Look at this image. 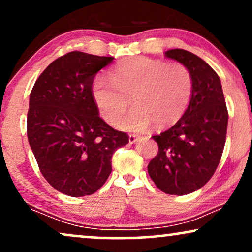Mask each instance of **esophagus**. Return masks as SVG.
I'll use <instances>...</instances> for the list:
<instances>
[{"label":"esophagus","mask_w":252,"mask_h":252,"mask_svg":"<svg viewBox=\"0 0 252 252\" xmlns=\"http://www.w3.org/2000/svg\"><path fill=\"white\" fill-rule=\"evenodd\" d=\"M139 139L138 135H135V133H130L129 135V143L130 144H135V143Z\"/></svg>","instance_id":"esophagus-1"}]
</instances>
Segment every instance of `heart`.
Segmentation results:
<instances>
[{
	"mask_svg": "<svg viewBox=\"0 0 252 252\" xmlns=\"http://www.w3.org/2000/svg\"><path fill=\"white\" fill-rule=\"evenodd\" d=\"M193 93V76L180 63H167L146 57L122 60L111 78L98 76L93 95L103 119L115 123L129 107L137 108L119 123L129 130H144L152 122L158 128L177 123L189 107Z\"/></svg>",
	"mask_w": 252,
	"mask_h": 252,
	"instance_id": "heart-1",
	"label": "heart"
}]
</instances>
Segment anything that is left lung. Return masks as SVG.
<instances>
[{
    "label": "left lung",
    "mask_w": 252,
    "mask_h": 252,
    "mask_svg": "<svg viewBox=\"0 0 252 252\" xmlns=\"http://www.w3.org/2000/svg\"><path fill=\"white\" fill-rule=\"evenodd\" d=\"M165 57L186 66L193 93L181 119L160 135L152 136L159 151L148 165L156 186L172 195H186L207 184L221 160L228 110L219 75L192 52L173 49Z\"/></svg>",
    "instance_id": "1"
}]
</instances>
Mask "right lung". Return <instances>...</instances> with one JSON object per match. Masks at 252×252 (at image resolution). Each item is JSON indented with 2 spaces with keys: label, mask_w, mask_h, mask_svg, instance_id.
<instances>
[{
  "label": "right lung",
  "mask_w": 252,
  "mask_h": 252,
  "mask_svg": "<svg viewBox=\"0 0 252 252\" xmlns=\"http://www.w3.org/2000/svg\"><path fill=\"white\" fill-rule=\"evenodd\" d=\"M114 57L73 51L51 63L30 94L28 139L44 178L68 196L91 195L111 172V157L129 143L98 116L92 86Z\"/></svg>",
  "instance_id": "1"
}]
</instances>
